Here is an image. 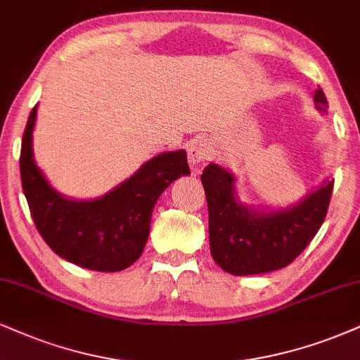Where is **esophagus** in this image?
<instances>
[{
	"instance_id": "esophagus-1",
	"label": "esophagus",
	"mask_w": 360,
	"mask_h": 360,
	"mask_svg": "<svg viewBox=\"0 0 360 360\" xmlns=\"http://www.w3.org/2000/svg\"><path fill=\"white\" fill-rule=\"evenodd\" d=\"M212 155L210 143L203 139H195L192 143L188 145V163L190 167L197 170L202 163H205Z\"/></svg>"
}]
</instances>
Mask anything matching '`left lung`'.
Returning a JSON list of instances; mask_svg holds the SVG:
<instances>
[{"label": "left lung", "instance_id": "8db88e82", "mask_svg": "<svg viewBox=\"0 0 360 360\" xmlns=\"http://www.w3.org/2000/svg\"><path fill=\"white\" fill-rule=\"evenodd\" d=\"M319 112H327L321 88L314 93ZM208 205L210 252L232 275H257L287 267L316 237L329 208L334 180L327 176L302 200L282 208L243 203L237 176L219 163H208L200 176Z\"/></svg>", "mask_w": 360, "mask_h": 360}]
</instances>
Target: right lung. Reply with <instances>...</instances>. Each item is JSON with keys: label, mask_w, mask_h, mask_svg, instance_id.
<instances>
[{"label": "right lung", "mask_w": 360, "mask_h": 360, "mask_svg": "<svg viewBox=\"0 0 360 360\" xmlns=\"http://www.w3.org/2000/svg\"><path fill=\"white\" fill-rule=\"evenodd\" d=\"M31 110L21 141V184L43 240L61 259L96 272H120L143 254L152 212L172 181L190 175L185 150L163 152L145 162L130 179L96 198L78 200L53 187L34 162Z\"/></svg>", "instance_id": "1"}]
</instances>
